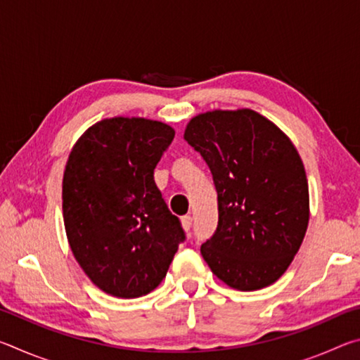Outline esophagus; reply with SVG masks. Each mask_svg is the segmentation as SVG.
I'll return each mask as SVG.
<instances>
[{"mask_svg": "<svg viewBox=\"0 0 360 360\" xmlns=\"http://www.w3.org/2000/svg\"><path fill=\"white\" fill-rule=\"evenodd\" d=\"M181 225H182V229H184L186 231H191V227H192V217H191V216L181 217Z\"/></svg>", "mask_w": 360, "mask_h": 360, "instance_id": "obj_1", "label": "esophagus"}]
</instances>
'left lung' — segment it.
Returning <instances> with one entry per match:
<instances>
[{
    "mask_svg": "<svg viewBox=\"0 0 360 360\" xmlns=\"http://www.w3.org/2000/svg\"><path fill=\"white\" fill-rule=\"evenodd\" d=\"M184 139L208 163L217 191L216 233L200 249L211 271L238 290L278 281L309 221L307 173L295 146L248 108L195 115Z\"/></svg>",
    "mask_w": 360,
    "mask_h": 360,
    "instance_id": "left-lung-1",
    "label": "left lung"
}]
</instances>
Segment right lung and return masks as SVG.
I'll return each mask as SVG.
<instances>
[{"mask_svg": "<svg viewBox=\"0 0 360 360\" xmlns=\"http://www.w3.org/2000/svg\"><path fill=\"white\" fill-rule=\"evenodd\" d=\"M174 130L111 117L84 131L63 173V221L72 255L96 288L119 298L154 290L186 240L154 181Z\"/></svg>", "mask_w": 360, "mask_h": 360, "instance_id": "add662e5", "label": "right lung"}]
</instances>
